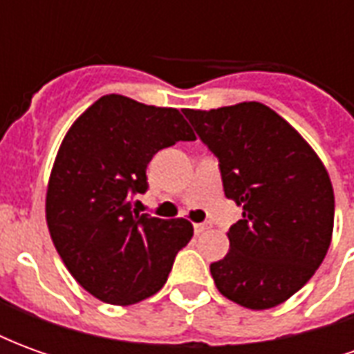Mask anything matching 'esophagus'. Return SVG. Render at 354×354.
I'll list each match as a JSON object with an SVG mask.
<instances>
[{
  "mask_svg": "<svg viewBox=\"0 0 354 354\" xmlns=\"http://www.w3.org/2000/svg\"><path fill=\"white\" fill-rule=\"evenodd\" d=\"M208 227H210L208 223H195V225H193V230H195V233H197V235H199V233H205Z\"/></svg>",
  "mask_w": 354,
  "mask_h": 354,
  "instance_id": "obj_1",
  "label": "esophagus"
}]
</instances>
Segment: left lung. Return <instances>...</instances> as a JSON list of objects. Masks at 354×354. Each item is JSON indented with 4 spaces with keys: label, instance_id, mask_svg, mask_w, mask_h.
<instances>
[{
    "label": "left lung",
    "instance_id": "1",
    "mask_svg": "<svg viewBox=\"0 0 354 354\" xmlns=\"http://www.w3.org/2000/svg\"><path fill=\"white\" fill-rule=\"evenodd\" d=\"M184 115L218 157L225 197L243 207L230 252L210 263L220 294L248 309L294 296L324 260L334 230V189L296 129L260 102Z\"/></svg>",
    "mask_w": 354,
    "mask_h": 354
}]
</instances>
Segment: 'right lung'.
<instances>
[{"mask_svg": "<svg viewBox=\"0 0 354 354\" xmlns=\"http://www.w3.org/2000/svg\"><path fill=\"white\" fill-rule=\"evenodd\" d=\"M180 140L195 134L178 109L106 94L58 149L45 201L50 239L73 279L106 304L132 305L157 294L192 241L184 218L131 208L132 197L147 192V162Z\"/></svg>", "mask_w": 354, "mask_h": 354, "instance_id": "1", "label": "right lung"}]
</instances>
